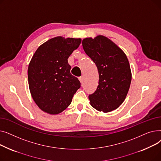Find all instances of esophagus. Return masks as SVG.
Here are the masks:
<instances>
[{
	"mask_svg": "<svg viewBox=\"0 0 161 161\" xmlns=\"http://www.w3.org/2000/svg\"><path fill=\"white\" fill-rule=\"evenodd\" d=\"M79 80H80V81L81 82V83L82 84V83H83V81H84V78H83V76H81V77H80V78H79Z\"/></svg>",
	"mask_w": 161,
	"mask_h": 161,
	"instance_id": "esophagus-1",
	"label": "esophagus"
}]
</instances>
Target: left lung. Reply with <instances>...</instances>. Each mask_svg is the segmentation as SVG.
<instances>
[{
    "label": "left lung",
    "instance_id": "8db88e82",
    "mask_svg": "<svg viewBox=\"0 0 161 161\" xmlns=\"http://www.w3.org/2000/svg\"><path fill=\"white\" fill-rule=\"evenodd\" d=\"M84 52L98 71V86L89 96L90 104L99 112L115 110L124 102L130 88L132 73L123 51L107 37L98 35L82 40Z\"/></svg>",
    "mask_w": 161,
    "mask_h": 161
}]
</instances>
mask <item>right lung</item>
<instances>
[{"instance_id":"right-lung-1","label":"right lung","mask_w":161,"mask_h":161,"mask_svg":"<svg viewBox=\"0 0 161 161\" xmlns=\"http://www.w3.org/2000/svg\"><path fill=\"white\" fill-rule=\"evenodd\" d=\"M81 38L57 36L36 49L28 67L29 87L32 99L42 111L61 113L72 102L80 82L70 73L68 58L81 44Z\"/></svg>"}]
</instances>
